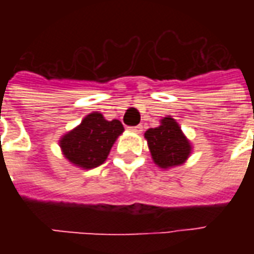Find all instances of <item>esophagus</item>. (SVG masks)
Here are the masks:
<instances>
[{
    "mask_svg": "<svg viewBox=\"0 0 254 254\" xmlns=\"http://www.w3.org/2000/svg\"><path fill=\"white\" fill-rule=\"evenodd\" d=\"M132 130L134 133H141V132H143V125H137V127H133Z\"/></svg>",
    "mask_w": 254,
    "mask_h": 254,
    "instance_id": "1",
    "label": "esophagus"
}]
</instances>
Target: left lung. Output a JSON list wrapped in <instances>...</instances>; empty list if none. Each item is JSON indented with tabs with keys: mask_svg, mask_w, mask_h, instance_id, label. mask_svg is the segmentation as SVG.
I'll return each instance as SVG.
<instances>
[{
	"mask_svg": "<svg viewBox=\"0 0 254 254\" xmlns=\"http://www.w3.org/2000/svg\"><path fill=\"white\" fill-rule=\"evenodd\" d=\"M154 163L163 170L184 165L191 154L189 138L171 116L163 117L160 125L144 133Z\"/></svg>",
	"mask_w": 254,
	"mask_h": 254,
	"instance_id": "8db88e82",
	"label": "left lung"
}]
</instances>
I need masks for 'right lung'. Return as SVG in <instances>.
Masks as SVG:
<instances>
[{
  "instance_id": "obj_1",
  "label": "right lung",
  "mask_w": 254,
  "mask_h": 254,
  "mask_svg": "<svg viewBox=\"0 0 254 254\" xmlns=\"http://www.w3.org/2000/svg\"><path fill=\"white\" fill-rule=\"evenodd\" d=\"M124 132L118 120L107 121L103 114L92 111L58 140L64 158L83 170H91L105 163L113 144Z\"/></svg>"
}]
</instances>
